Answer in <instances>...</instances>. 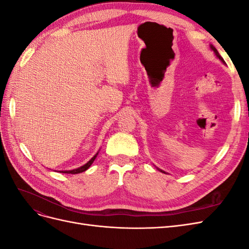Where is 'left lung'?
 <instances>
[{
    "instance_id": "obj_1",
    "label": "left lung",
    "mask_w": 249,
    "mask_h": 249,
    "mask_svg": "<svg viewBox=\"0 0 249 249\" xmlns=\"http://www.w3.org/2000/svg\"><path fill=\"white\" fill-rule=\"evenodd\" d=\"M211 49H212V50H213V51L215 52V54H216V56H217L218 58H219L220 60H222V61H223V59H222V57H221V56L219 55V53H218V51H217V50H216V49H215V48H214L213 46H211ZM223 62H224V61H223ZM161 171H162V170H161ZM162 172H164V171H162Z\"/></svg>"
}]
</instances>
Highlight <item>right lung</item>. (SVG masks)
Wrapping results in <instances>:
<instances>
[{
    "instance_id": "obj_1",
    "label": "right lung",
    "mask_w": 249,
    "mask_h": 249,
    "mask_svg": "<svg viewBox=\"0 0 249 249\" xmlns=\"http://www.w3.org/2000/svg\"><path fill=\"white\" fill-rule=\"evenodd\" d=\"M96 156H97V154H96L94 157H92V159L90 160L89 162H87L85 165H83V166H81V167H79V168H77V169H73V170H65V171H60V172H62V173H71V175H76V173H80V172L85 171V170H87V169L90 167V165H91V164L93 163V161L95 160Z\"/></svg>"
}]
</instances>
